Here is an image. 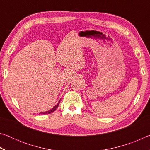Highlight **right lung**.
<instances>
[{"label": "right lung", "instance_id": "1", "mask_svg": "<svg viewBox=\"0 0 150 150\" xmlns=\"http://www.w3.org/2000/svg\"><path fill=\"white\" fill-rule=\"evenodd\" d=\"M59 103H60V101L59 103H57V105H55L54 108H53L52 110H49V111H47V112H42L41 114L42 115H44V114H50V113H52V112H54L55 110H56L57 109V106H59Z\"/></svg>", "mask_w": 150, "mask_h": 150}]
</instances>
